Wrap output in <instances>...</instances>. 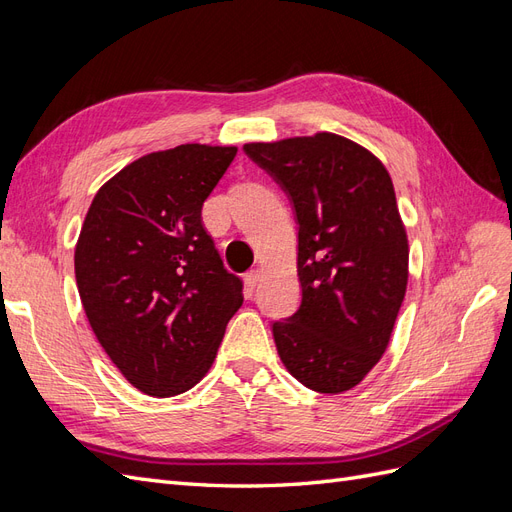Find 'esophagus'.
Here are the masks:
<instances>
[{
	"label": "esophagus",
	"instance_id": "esophagus-1",
	"mask_svg": "<svg viewBox=\"0 0 512 512\" xmlns=\"http://www.w3.org/2000/svg\"><path fill=\"white\" fill-rule=\"evenodd\" d=\"M260 277H262V271H260L258 267L252 269V271H247V273H245V286H247V288H256L258 282H260Z\"/></svg>",
	"mask_w": 512,
	"mask_h": 512
}]
</instances>
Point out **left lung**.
Instances as JSON below:
<instances>
[{"mask_svg":"<svg viewBox=\"0 0 512 512\" xmlns=\"http://www.w3.org/2000/svg\"><path fill=\"white\" fill-rule=\"evenodd\" d=\"M299 224L301 307L273 322L282 363L318 393L354 389L391 342L408 286V237L389 170L333 132L247 143Z\"/></svg>","mask_w":512,"mask_h":512,"instance_id":"obj_1","label":"left lung"}]
</instances>
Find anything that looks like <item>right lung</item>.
<instances>
[{"instance_id":"right-lung-1","label":"right lung","mask_w":512,"mask_h":512,"mask_svg":"<svg viewBox=\"0 0 512 512\" xmlns=\"http://www.w3.org/2000/svg\"><path fill=\"white\" fill-rule=\"evenodd\" d=\"M237 147L153 151L91 200L74 275L100 346L138 391H190L215 361L243 284L224 269L200 220Z\"/></svg>"}]
</instances>
